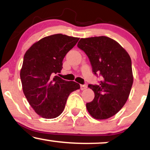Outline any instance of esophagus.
Masks as SVG:
<instances>
[{
    "label": "esophagus",
    "instance_id": "1",
    "mask_svg": "<svg viewBox=\"0 0 150 150\" xmlns=\"http://www.w3.org/2000/svg\"><path fill=\"white\" fill-rule=\"evenodd\" d=\"M86 88H87V86H86V84H82V85H80V89L81 90H84V89H86Z\"/></svg>",
    "mask_w": 150,
    "mask_h": 150
}]
</instances>
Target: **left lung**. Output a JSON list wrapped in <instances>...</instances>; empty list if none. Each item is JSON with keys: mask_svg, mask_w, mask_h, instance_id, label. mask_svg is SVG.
I'll use <instances>...</instances> for the list:
<instances>
[{"mask_svg": "<svg viewBox=\"0 0 150 150\" xmlns=\"http://www.w3.org/2000/svg\"><path fill=\"white\" fill-rule=\"evenodd\" d=\"M77 47L89 58L99 84H89L94 98L86 104L93 118L105 120L117 114L127 102L133 77L131 59L118 42L105 36L81 38Z\"/></svg>", "mask_w": 150, "mask_h": 150, "instance_id": "8db88e82", "label": "left lung"}]
</instances>
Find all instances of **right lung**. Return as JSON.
<instances>
[{
  "label": "right lung",
  "mask_w": 150,
  "mask_h": 150,
  "mask_svg": "<svg viewBox=\"0 0 150 150\" xmlns=\"http://www.w3.org/2000/svg\"><path fill=\"white\" fill-rule=\"evenodd\" d=\"M78 38L55 34L34 43L23 57L20 72L23 91L40 116L53 119L64 111L70 93L80 88L73 81L57 76L63 59L76 45Z\"/></svg>",
  "instance_id": "add662e5"
}]
</instances>
